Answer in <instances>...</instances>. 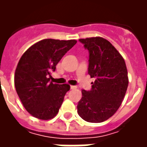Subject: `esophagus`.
<instances>
[{"label":"esophagus","mask_w":147,"mask_h":147,"mask_svg":"<svg viewBox=\"0 0 147 147\" xmlns=\"http://www.w3.org/2000/svg\"><path fill=\"white\" fill-rule=\"evenodd\" d=\"M70 88L71 90H73V89H76L77 88V86H70Z\"/></svg>","instance_id":"obj_1"}]
</instances>
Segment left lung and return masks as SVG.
I'll return each instance as SVG.
<instances>
[{
	"instance_id": "obj_1",
	"label": "left lung",
	"mask_w": 147,
	"mask_h": 147,
	"mask_svg": "<svg viewBox=\"0 0 147 147\" xmlns=\"http://www.w3.org/2000/svg\"><path fill=\"white\" fill-rule=\"evenodd\" d=\"M80 42L89 51L88 74L95 81L90 90H82L77 112L87 122L101 123L112 117L122 103L128 86L126 64L106 39L94 37Z\"/></svg>"
}]
</instances>
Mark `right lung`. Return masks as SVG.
Listing matches in <instances>:
<instances>
[{
    "label": "right lung",
    "instance_id": "right-lung-1",
    "mask_svg": "<svg viewBox=\"0 0 147 147\" xmlns=\"http://www.w3.org/2000/svg\"><path fill=\"white\" fill-rule=\"evenodd\" d=\"M76 40L43 39L31 45L21 57L15 71L16 90L26 110L40 120L58 113L68 84L49 82L52 71Z\"/></svg>",
    "mask_w": 147,
    "mask_h": 147
}]
</instances>
